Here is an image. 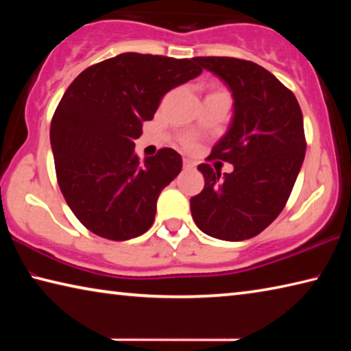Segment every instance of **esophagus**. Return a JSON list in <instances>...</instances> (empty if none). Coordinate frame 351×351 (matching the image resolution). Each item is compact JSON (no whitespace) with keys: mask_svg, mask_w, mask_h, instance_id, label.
<instances>
[{"mask_svg":"<svg viewBox=\"0 0 351 351\" xmlns=\"http://www.w3.org/2000/svg\"><path fill=\"white\" fill-rule=\"evenodd\" d=\"M184 169H193L195 167V164L190 161V159H184Z\"/></svg>","mask_w":351,"mask_h":351,"instance_id":"1","label":"esophagus"}]
</instances>
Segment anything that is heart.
I'll return each mask as SVG.
<instances>
[{
	"label": "heart",
	"instance_id": "1",
	"mask_svg": "<svg viewBox=\"0 0 351 351\" xmlns=\"http://www.w3.org/2000/svg\"><path fill=\"white\" fill-rule=\"evenodd\" d=\"M187 144H189V145H190V144H192V142H187Z\"/></svg>",
	"mask_w": 351,
	"mask_h": 351
}]
</instances>
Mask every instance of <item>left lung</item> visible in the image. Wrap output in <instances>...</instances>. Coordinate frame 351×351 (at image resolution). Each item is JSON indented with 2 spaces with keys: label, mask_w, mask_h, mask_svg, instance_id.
<instances>
[{
  "label": "left lung",
  "mask_w": 351,
  "mask_h": 351,
  "mask_svg": "<svg viewBox=\"0 0 351 351\" xmlns=\"http://www.w3.org/2000/svg\"><path fill=\"white\" fill-rule=\"evenodd\" d=\"M232 93L234 114L209 159L232 173L199 164L203 192L190 198L195 224L218 240L241 241L268 228L283 210L305 159L304 117L287 86L260 64L234 57H197Z\"/></svg>",
  "instance_id": "obj_1"
}]
</instances>
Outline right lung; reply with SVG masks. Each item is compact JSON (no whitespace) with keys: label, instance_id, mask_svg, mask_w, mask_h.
Returning a JSON list of instances; mask_svg holds the SVG:
<instances>
[{"label":"right lung","instance_id":"add662e5","mask_svg":"<svg viewBox=\"0 0 351 351\" xmlns=\"http://www.w3.org/2000/svg\"><path fill=\"white\" fill-rule=\"evenodd\" d=\"M201 73L195 58L125 52L86 68L63 94L51 122L57 181L93 234L123 241L152 228L159 193L182 159L161 148L141 161L133 141L165 94Z\"/></svg>","mask_w":351,"mask_h":351}]
</instances>
